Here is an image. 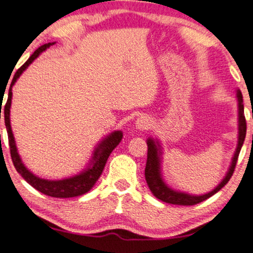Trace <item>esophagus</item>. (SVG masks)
Here are the masks:
<instances>
[{"instance_id":"34e87169","label":"esophagus","mask_w":253,"mask_h":253,"mask_svg":"<svg viewBox=\"0 0 253 253\" xmlns=\"http://www.w3.org/2000/svg\"><path fill=\"white\" fill-rule=\"evenodd\" d=\"M152 127V120L147 116H141L135 120V128L138 130H147Z\"/></svg>"}]
</instances>
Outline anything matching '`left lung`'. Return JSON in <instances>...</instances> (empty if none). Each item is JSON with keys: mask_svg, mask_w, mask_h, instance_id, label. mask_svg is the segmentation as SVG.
Here are the masks:
<instances>
[{"mask_svg": "<svg viewBox=\"0 0 253 253\" xmlns=\"http://www.w3.org/2000/svg\"><path fill=\"white\" fill-rule=\"evenodd\" d=\"M237 101H238V141L237 147L235 150L234 157L232 159V164H230L228 172H227L226 176L223 177L221 182L216 186L214 189L205 195H199V196H195V195H189L182 191L173 190L167 184L164 182L163 175H162V147L158 141H155L154 138L149 137L147 140L148 144V158H147V165H145L144 175L145 180L149 188H150L151 193L154 194L156 198L161 199V201L169 203V204L174 205H195L198 204L205 199L210 198L213 195L218 193L222 187H225L227 182L232 177L235 166H236L238 155H240L241 148L243 145L245 134H247V122H245L244 117V105H243V96L242 92L237 89Z\"/></svg>", "mask_w": 253, "mask_h": 253, "instance_id": "obj_1", "label": "left lung"}]
</instances>
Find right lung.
<instances>
[{"label": "right lung", "mask_w": 253, "mask_h": 253, "mask_svg": "<svg viewBox=\"0 0 253 253\" xmlns=\"http://www.w3.org/2000/svg\"><path fill=\"white\" fill-rule=\"evenodd\" d=\"M55 44V42H49L41 45L34 51L26 63L24 64L20 69L17 71L13 76V79L10 84L9 92H8V101H6L4 105V123L6 127V131H8V138H9V147H10V154H11V159L13 165H15L17 172H18L23 179H25L27 183H30L32 187L40 191V193L47 195L50 197L56 198H70V197H77L80 195H84L89 191L98 177L104 169V166L108 161L109 156L113 151L117 145L120 143L123 138V131L122 130H115L113 133L108 135L105 138L99 142L97 147L95 148L94 154L90 159V163L88 164L87 169H84L83 172L77 174V175L67 177V179L63 180H45L41 179L27 169V167L24 165L21 162L20 156L17 151L15 137H13L11 125H10V108H11V98H12V86L16 84V81L21 76V73L27 69L28 65L37 58V57L44 51L45 49L50 47V45ZM2 102V97H1ZM2 109V106H1ZM0 119H1V112H0Z\"/></svg>", "instance_id": "right-lung-1"}]
</instances>
